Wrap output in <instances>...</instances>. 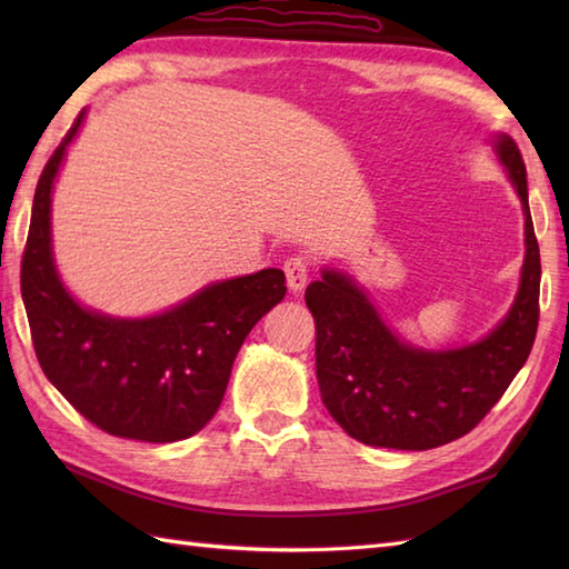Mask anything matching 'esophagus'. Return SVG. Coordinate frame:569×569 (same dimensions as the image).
I'll list each match as a JSON object with an SVG mask.
<instances>
[{"instance_id":"obj_1","label":"esophagus","mask_w":569,"mask_h":569,"mask_svg":"<svg viewBox=\"0 0 569 569\" xmlns=\"http://www.w3.org/2000/svg\"><path fill=\"white\" fill-rule=\"evenodd\" d=\"M283 271L288 278V288H291V293H300L308 283V261L303 257H291L286 259L283 263Z\"/></svg>"}]
</instances>
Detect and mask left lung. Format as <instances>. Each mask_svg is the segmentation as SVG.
<instances>
[{"label":"left lung","instance_id":"obj_1","mask_svg":"<svg viewBox=\"0 0 569 569\" xmlns=\"http://www.w3.org/2000/svg\"><path fill=\"white\" fill-rule=\"evenodd\" d=\"M526 220V257L513 306L481 340L422 349L401 340L352 276L322 269L306 288L316 318V371L330 416L349 438L391 450H432L462 438L530 355L538 330L540 251L528 208L526 166L516 141L491 137Z\"/></svg>","mask_w":569,"mask_h":569}]
</instances>
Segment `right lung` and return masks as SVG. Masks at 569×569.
<instances>
[{"label": "right lung", "instance_id": "right-lung-1", "mask_svg": "<svg viewBox=\"0 0 569 569\" xmlns=\"http://www.w3.org/2000/svg\"><path fill=\"white\" fill-rule=\"evenodd\" d=\"M82 119L84 112L48 159L33 196L21 298L36 357L92 426L127 440H186L217 413L239 347L283 300L286 276L263 269L214 281L147 318L84 308L60 281L51 237L53 183Z\"/></svg>", "mask_w": 569, "mask_h": 569}]
</instances>
